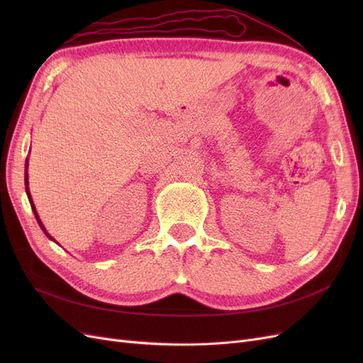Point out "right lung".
Returning a JSON list of instances; mask_svg holds the SVG:
<instances>
[{"mask_svg": "<svg viewBox=\"0 0 363 363\" xmlns=\"http://www.w3.org/2000/svg\"><path fill=\"white\" fill-rule=\"evenodd\" d=\"M28 183V180H27V174H26V184ZM27 195H28V199H30V192H28V189H27ZM30 204H31V208H33V212H35V215H36V219H38V223H39V225H40V228L43 230V232H45V235L50 238V239H52L48 233H47V230H45V227L42 225V223H40V219H39V216H38V213H36V208H35V204H33V201H31V199H30Z\"/></svg>", "mask_w": 363, "mask_h": 363, "instance_id": "1", "label": "right lung"}]
</instances>
